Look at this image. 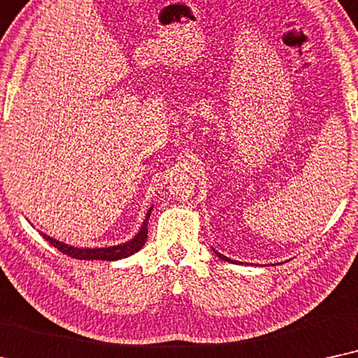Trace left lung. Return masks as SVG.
I'll return each instance as SVG.
<instances>
[{
  "mask_svg": "<svg viewBox=\"0 0 358 358\" xmlns=\"http://www.w3.org/2000/svg\"><path fill=\"white\" fill-rule=\"evenodd\" d=\"M214 254H216V255L219 257V259H222V260H226V262H232L231 259H227V257H224V255H221V254H219V252H216V250H214Z\"/></svg>",
  "mask_w": 358,
  "mask_h": 358,
  "instance_id": "left-lung-1",
  "label": "left lung"
}]
</instances>
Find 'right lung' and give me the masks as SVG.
Masks as SVG:
<instances>
[{"label":"right lung","mask_w":358,"mask_h":358,"mask_svg":"<svg viewBox=\"0 0 358 358\" xmlns=\"http://www.w3.org/2000/svg\"><path fill=\"white\" fill-rule=\"evenodd\" d=\"M150 211L152 208L147 213V217L144 224H142L139 234H137L134 239L126 242V244L121 245H114V247H106V249H76V247L66 245L64 242H59L52 237L44 236V239L47 242H50V245H54L55 249H59L62 254L71 257V259L76 260H119V259H126L132 254H136L137 250H141L144 247L145 241H147V224H149V217H150Z\"/></svg>","instance_id":"right-lung-1"}]
</instances>
